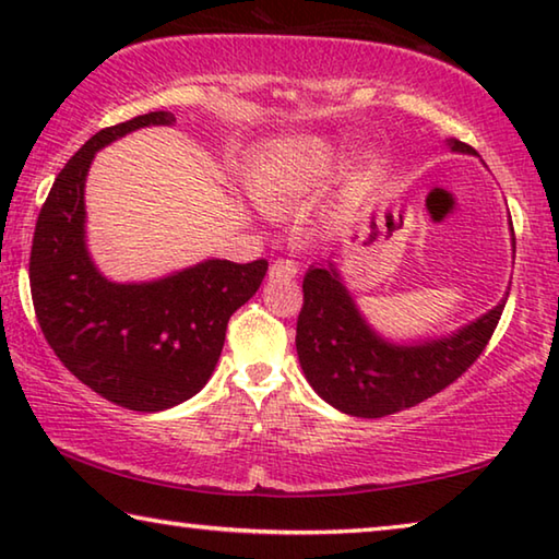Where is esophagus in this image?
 Returning a JSON list of instances; mask_svg holds the SVG:
<instances>
[{
    "mask_svg": "<svg viewBox=\"0 0 559 559\" xmlns=\"http://www.w3.org/2000/svg\"><path fill=\"white\" fill-rule=\"evenodd\" d=\"M271 278H296L298 276V263L293 259H276L269 269Z\"/></svg>",
    "mask_w": 559,
    "mask_h": 559,
    "instance_id": "esophagus-1",
    "label": "esophagus"
}]
</instances>
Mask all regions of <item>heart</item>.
<instances>
[{"mask_svg": "<svg viewBox=\"0 0 559 559\" xmlns=\"http://www.w3.org/2000/svg\"><path fill=\"white\" fill-rule=\"evenodd\" d=\"M333 167V150L320 140H290L251 167L249 192L266 210L281 212L313 189Z\"/></svg>", "mask_w": 559, "mask_h": 559, "instance_id": "obj_1", "label": "heart"}]
</instances>
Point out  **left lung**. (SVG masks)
I'll list each match as a JSON object with an SVG mask.
<instances>
[{
    "label": "left lung",
    "instance_id": "1",
    "mask_svg": "<svg viewBox=\"0 0 559 559\" xmlns=\"http://www.w3.org/2000/svg\"><path fill=\"white\" fill-rule=\"evenodd\" d=\"M449 145L456 153H476L461 140H449ZM506 300L451 337L392 345L377 337L357 313L333 263L328 269L313 266L302 278L296 325L300 367L310 386L335 409L380 419L456 382L493 337Z\"/></svg>",
    "mask_w": 559,
    "mask_h": 559
}]
</instances>
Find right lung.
<instances>
[{"label":"right lung","mask_w":559,"mask_h":559,"mask_svg":"<svg viewBox=\"0 0 559 559\" xmlns=\"http://www.w3.org/2000/svg\"><path fill=\"white\" fill-rule=\"evenodd\" d=\"M145 112L96 132L56 177L39 212L29 257L34 313L66 370L118 406L163 412L210 380L226 323L269 271V261H204L155 283H110L88 259L83 187L93 155L128 132L169 126Z\"/></svg>","instance_id":"1"}]
</instances>
